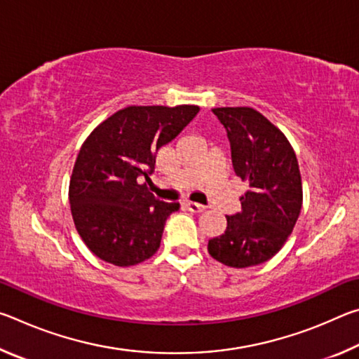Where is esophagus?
Listing matches in <instances>:
<instances>
[{"label":"esophagus","mask_w":359,"mask_h":359,"mask_svg":"<svg viewBox=\"0 0 359 359\" xmlns=\"http://www.w3.org/2000/svg\"><path fill=\"white\" fill-rule=\"evenodd\" d=\"M187 208H188V210L193 212V214H201V212H204V209H205L204 205L198 204V203H191V201L187 203Z\"/></svg>","instance_id":"esophagus-1"}]
</instances>
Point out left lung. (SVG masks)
Returning a JSON list of instances; mask_svg holds the SVG:
<instances>
[{
  "mask_svg": "<svg viewBox=\"0 0 359 359\" xmlns=\"http://www.w3.org/2000/svg\"><path fill=\"white\" fill-rule=\"evenodd\" d=\"M228 133L234 172L248 190L242 212L210 239V257L229 267L258 266L280 250L302 205L299 165L287 136L253 107L212 109Z\"/></svg>",
  "mask_w": 359,
  "mask_h": 359,
  "instance_id": "obj_1",
  "label": "left lung"
}]
</instances>
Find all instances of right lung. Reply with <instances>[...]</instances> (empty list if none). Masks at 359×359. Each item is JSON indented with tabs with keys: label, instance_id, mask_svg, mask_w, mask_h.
Returning <instances> with one entry per match:
<instances>
[{
	"label": "right lung",
	"instance_id": "add662e5",
	"mask_svg": "<svg viewBox=\"0 0 359 359\" xmlns=\"http://www.w3.org/2000/svg\"><path fill=\"white\" fill-rule=\"evenodd\" d=\"M199 112V106H128L85 139L69 180L74 226L100 259L118 267L142 263L160 248L166 218L177 203L154 198L142 177L155 155Z\"/></svg>",
	"mask_w": 359,
	"mask_h": 359
}]
</instances>
